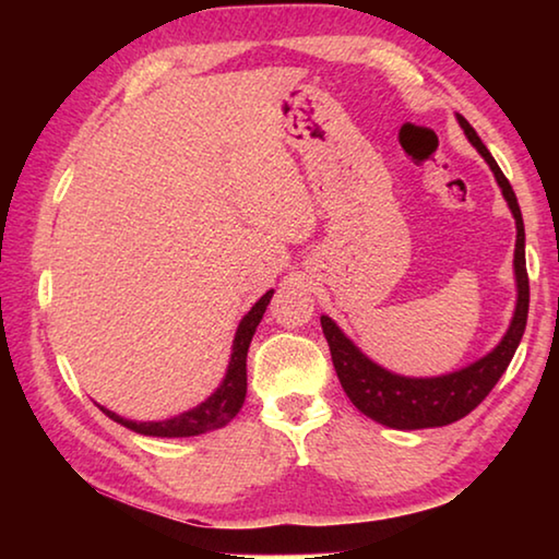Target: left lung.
Here are the masks:
<instances>
[{
	"instance_id": "8db88e82",
	"label": "left lung",
	"mask_w": 559,
	"mask_h": 559,
	"mask_svg": "<svg viewBox=\"0 0 559 559\" xmlns=\"http://www.w3.org/2000/svg\"><path fill=\"white\" fill-rule=\"evenodd\" d=\"M463 132H466L471 145L484 155L486 163L493 169L503 197L515 216L518 241H515V278H518V306L513 323H510L506 337L500 345L480 357L478 362L463 367L459 372L429 377V380H414V377H400L382 370L372 359H367L349 340L340 333V328L328 316L320 318L323 333L328 340L330 355L337 372V380L343 384L345 394L349 396L359 412L370 419L384 424L392 429H429V427H447L451 421H459L468 412L486 400L488 392L493 390L500 374L508 370L510 359L523 340L527 323V306H530V283L525 269V226L523 214H520L518 197L510 187L508 177L500 173L493 155L480 143L476 130L468 126V120L459 116Z\"/></svg>"
}]
</instances>
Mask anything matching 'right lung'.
<instances>
[{"label": "right lung", "instance_id": "obj_1", "mask_svg": "<svg viewBox=\"0 0 559 559\" xmlns=\"http://www.w3.org/2000/svg\"><path fill=\"white\" fill-rule=\"evenodd\" d=\"M273 290H269L257 306H253L249 313L243 316V320L239 323V330H236L234 337V353H231V362L229 370H226L224 382L219 384L210 400L202 402L194 409H189L185 414L175 416V419H165V421H130L122 419L116 412L100 409L106 412L112 421L122 424L138 433H145V437H200V433H206L212 429L224 427L226 421H231L236 414H239L241 404L246 400V353H249L251 337L257 333V325L261 323L263 313H266V306L271 302Z\"/></svg>", "mask_w": 559, "mask_h": 559}]
</instances>
